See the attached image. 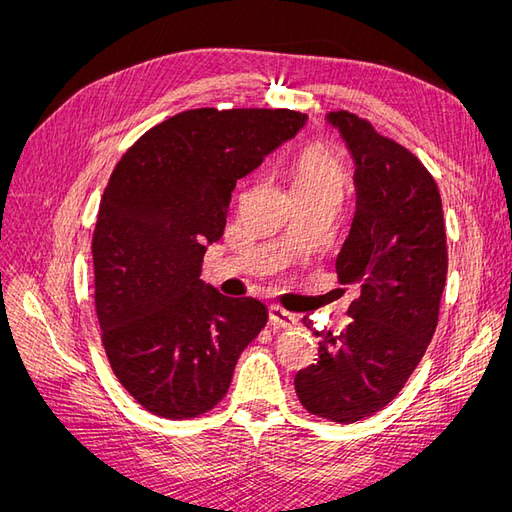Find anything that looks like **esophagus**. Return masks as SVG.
<instances>
[{"instance_id":"obj_1","label":"esophagus","mask_w":512,"mask_h":512,"mask_svg":"<svg viewBox=\"0 0 512 512\" xmlns=\"http://www.w3.org/2000/svg\"><path fill=\"white\" fill-rule=\"evenodd\" d=\"M269 322L277 329H292V327H297L299 318L286 312V309H282L280 305H271L269 307Z\"/></svg>"}]
</instances>
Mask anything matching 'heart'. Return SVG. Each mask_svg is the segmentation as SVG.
<instances>
[{
  "mask_svg": "<svg viewBox=\"0 0 512 512\" xmlns=\"http://www.w3.org/2000/svg\"><path fill=\"white\" fill-rule=\"evenodd\" d=\"M294 196H324L339 203L346 190L342 158L327 145H307L292 168Z\"/></svg>",
  "mask_w": 512,
  "mask_h": 512,
  "instance_id": "b5f03b06",
  "label": "heart"
}]
</instances>
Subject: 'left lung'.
<instances>
[{
  "label": "left lung",
  "instance_id": "obj_1",
  "mask_svg": "<svg viewBox=\"0 0 512 512\" xmlns=\"http://www.w3.org/2000/svg\"><path fill=\"white\" fill-rule=\"evenodd\" d=\"M327 121L354 160L356 188L335 269L361 297L348 307L352 322L342 335L314 331L318 359L294 376V389L307 412L356 423L391 404L436 333L446 230L438 185L412 151L348 111Z\"/></svg>",
  "mask_w": 512,
  "mask_h": 512
}]
</instances>
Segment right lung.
I'll use <instances>...</instances> for the list:
<instances>
[{
	"instance_id": "1",
	"label": "right lung",
	"mask_w": 512,
	"mask_h": 512,
	"mask_svg": "<svg viewBox=\"0 0 512 512\" xmlns=\"http://www.w3.org/2000/svg\"><path fill=\"white\" fill-rule=\"evenodd\" d=\"M307 115L196 108L145 132L117 162L94 230L96 314L117 380L156 416L192 418L228 393L267 307L200 280L230 192Z\"/></svg>"
}]
</instances>
